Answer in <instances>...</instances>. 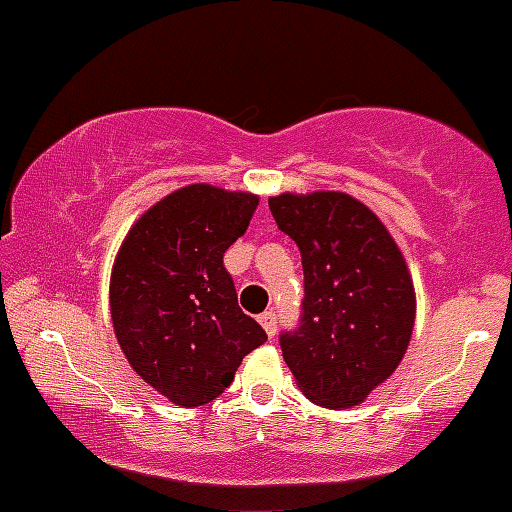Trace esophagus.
Wrapping results in <instances>:
<instances>
[{
  "label": "esophagus",
  "instance_id": "obj_1",
  "mask_svg": "<svg viewBox=\"0 0 512 512\" xmlns=\"http://www.w3.org/2000/svg\"><path fill=\"white\" fill-rule=\"evenodd\" d=\"M260 325H262V328H265V333L269 335V338H272V335L277 333V313H274V311L262 313Z\"/></svg>",
  "mask_w": 512,
  "mask_h": 512
}]
</instances>
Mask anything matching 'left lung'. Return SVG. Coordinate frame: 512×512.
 <instances>
[{
  "label": "left lung",
  "instance_id": "left-lung-1",
  "mask_svg": "<svg viewBox=\"0 0 512 512\" xmlns=\"http://www.w3.org/2000/svg\"><path fill=\"white\" fill-rule=\"evenodd\" d=\"M269 211L301 250L296 330L279 335L284 362L313 403L342 411L396 372L415 323V291L389 230L342 192L279 194Z\"/></svg>",
  "mask_w": 512,
  "mask_h": 512
}]
</instances>
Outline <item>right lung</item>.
I'll return each instance as SVG.
<instances>
[{
	"label": "right lung",
	"instance_id": "add662e5",
	"mask_svg": "<svg viewBox=\"0 0 512 512\" xmlns=\"http://www.w3.org/2000/svg\"><path fill=\"white\" fill-rule=\"evenodd\" d=\"M260 196L211 184L177 189L133 223L111 272V320L128 364L182 408L221 396L267 340L238 306L228 250Z\"/></svg>",
	"mask_w": 512,
	"mask_h": 512
}]
</instances>
